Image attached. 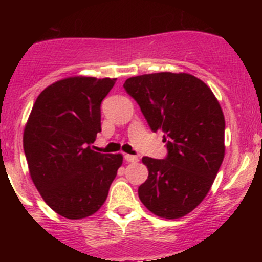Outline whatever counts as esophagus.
I'll return each mask as SVG.
<instances>
[{
    "instance_id": "1",
    "label": "esophagus",
    "mask_w": 262,
    "mask_h": 262,
    "mask_svg": "<svg viewBox=\"0 0 262 262\" xmlns=\"http://www.w3.org/2000/svg\"><path fill=\"white\" fill-rule=\"evenodd\" d=\"M124 158H125L126 162L136 163V162H138V161H139L138 156H133V155H124Z\"/></svg>"
}]
</instances>
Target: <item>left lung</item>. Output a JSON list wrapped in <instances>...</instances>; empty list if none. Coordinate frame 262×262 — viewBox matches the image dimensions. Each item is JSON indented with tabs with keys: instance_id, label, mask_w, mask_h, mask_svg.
Listing matches in <instances>:
<instances>
[{
	"instance_id": "1",
	"label": "left lung",
	"mask_w": 262,
	"mask_h": 262,
	"mask_svg": "<svg viewBox=\"0 0 262 262\" xmlns=\"http://www.w3.org/2000/svg\"><path fill=\"white\" fill-rule=\"evenodd\" d=\"M125 91L138 102L153 132L165 133V160L143 157L148 179L138 189L155 215L176 219L203 202L224 158V115L212 90L189 73L130 77Z\"/></svg>"
}]
</instances>
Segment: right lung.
Masks as SVG:
<instances>
[{
    "label": "right lung",
    "mask_w": 262,
    "mask_h": 262,
    "mask_svg": "<svg viewBox=\"0 0 262 262\" xmlns=\"http://www.w3.org/2000/svg\"><path fill=\"white\" fill-rule=\"evenodd\" d=\"M115 78L68 77L40 92L24 129L31 180L44 202L68 219L96 213L106 200L123 156L95 152L101 101Z\"/></svg>",
    "instance_id": "obj_1"
}]
</instances>
